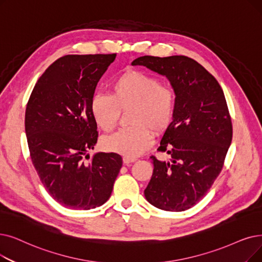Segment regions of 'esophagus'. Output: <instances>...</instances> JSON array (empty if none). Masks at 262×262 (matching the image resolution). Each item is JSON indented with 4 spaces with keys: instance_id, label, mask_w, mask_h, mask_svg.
<instances>
[{
    "instance_id": "obj_1",
    "label": "esophagus",
    "mask_w": 262,
    "mask_h": 262,
    "mask_svg": "<svg viewBox=\"0 0 262 262\" xmlns=\"http://www.w3.org/2000/svg\"><path fill=\"white\" fill-rule=\"evenodd\" d=\"M135 162H136V158H130V157H126V156L123 157V163L125 165H129V164L135 163Z\"/></svg>"
}]
</instances>
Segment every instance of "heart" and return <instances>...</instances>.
<instances>
[{
    "instance_id": "b5f03b06",
    "label": "heart",
    "mask_w": 262,
    "mask_h": 262,
    "mask_svg": "<svg viewBox=\"0 0 262 262\" xmlns=\"http://www.w3.org/2000/svg\"><path fill=\"white\" fill-rule=\"evenodd\" d=\"M91 113L97 126L106 133L117 126L121 111L127 112L132 126L103 140L105 150L126 157H137L153 144L154 135L164 133L171 123L176 108L173 89L159 83L158 78L139 70H128L110 83V95L95 93Z\"/></svg>"
}]
</instances>
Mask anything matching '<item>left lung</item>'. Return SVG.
Wrapping results in <instances>:
<instances>
[{"label": "left lung", "instance_id": "1", "mask_svg": "<svg viewBox=\"0 0 262 262\" xmlns=\"http://www.w3.org/2000/svg\"><path fill=\"white\" fill-rule=\"evenodd\" d=\"M141 65L167 77L176 94V108L158 151L169 162L151 156L152 178L145 199L165 211H185L202 199L221 173L232 139V124L217 80L185 55H144Z\"/></svg>", "mask_w": 262, "mask_h": 262}]
</instances>
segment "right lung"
<instances>
[{"label":"right lung","instance_id":"add662e5","mask_svg":"<svg viewBox=\"0 0 262 262\" xmlns=\"http://www.w3.org/2000/svg\"><path fill=\"white\" fill-rule=\"evenodd\" d=\"M116 56H62L40 76L28 101L25 125L33 166L50 196L65 208L104 204L122 167L117 153L89 155L98 137L91 98Z\"/></svg>","mask_w":262,"mask_h":262}]
</instances>
